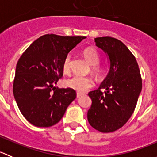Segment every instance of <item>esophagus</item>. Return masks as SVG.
I'll use <instances>...</instances> for the list:
<instances>
[{"mask_svg": "<svg viewBox=\"0 0 157 157\" xmlns=\"http://www.w3.org/2000/svg\"><path fill=\"white\" fill-rule=\"evenodd\" d=\"M82 95H83V94H82L81 93H79V92H77V98H80V97H81Z\"/></svg>", "mask_w": 157, "mask_h": 157, "instance_id": "1", "label": "esophagus"}]
</instances>
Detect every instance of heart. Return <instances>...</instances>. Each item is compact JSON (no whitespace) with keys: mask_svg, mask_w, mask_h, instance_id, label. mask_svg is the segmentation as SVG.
Wrapping results in <instances>:
<instances>
[{"mask_svg":"<svg viewBox=\"0 0 157 157\" xmlns=\"http://www.w3.org/2000/svg\"><path fill=\"white\" fill-rule=\"evenodd\" d=\"M83 55L90 65L92 66V70L97 75H101L103 73L104 70L100 65V56L98 52L94 48H86L83 51ZM70 61L71 57L70 55L67 56L63 63V70L65 74L70 72ZM66 86L71 89L77 90V92H84L94 86V81L90 77H80V76H74L67 79L65 82Z\"/></svg>","mask_w":157,"mask_h":157,"instance_id":"heart-1","label":"heart"}]
</instances>
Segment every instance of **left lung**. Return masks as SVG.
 Instances as JSON below:
<instances>
[{
  "instance_id": "1",
  "label": "left lung",
  "mask_w": 157,
  "mask_h": 157,
  "mask_svg": "<svg viewBox=\"0 0 157 157\" xmlns=\"http://www.w3.org/2000/svg\"><path fill=\"white\" fill-rule=\"evenodd\" d=\"M94 42L108 56L110 68L100 87L89 92L92 105L87 120L98 131L112 132L125 125L134 112L142 78L136 58L123 42L108 36L95 38Z\"/></svg>"
}]
</instances>
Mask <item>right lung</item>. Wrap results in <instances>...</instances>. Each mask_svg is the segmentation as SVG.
<instances>
[{
	"mask_svg": "<svg viewBox=\"0 0 157 157\" xmlns=\"http://www.w3.org/2000/svg\"><path fill=\"white\" fill-rule=\"evenodd\" d=\"M85 38L45 35L32 42L18 59L13 93L20 112L32 125H56L76 98L74 89H56L54 84L63 75L67 54Z\"/></svg>",
	"mask_w": 157,
	"mask_h": 157,
	"instance_id": "1",
	"label": "right lung"
}]
</instances>
